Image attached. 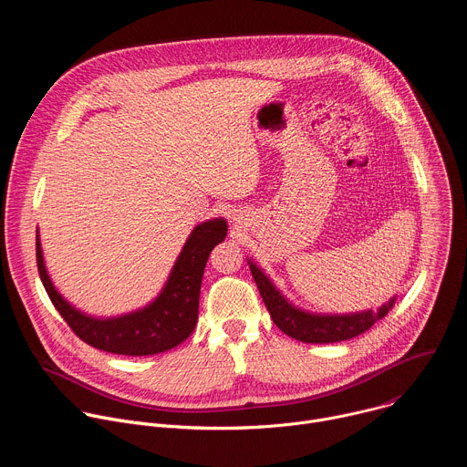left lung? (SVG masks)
<instances>
[{
    "label": "left lung",
    "instance_id": "8db88e82",
    "mask_svg": "<svg viewBox=\"0 0 467 467\" xmlns=\"http://www.w3.org/2000/svg\"><path fill=\"white\" fill-rule=\"evenodd\" d=\"M247 264L274 323L285 335L305 344H335L355 338L366 332L375 321L382 319L393 308L397 299V296H393L388 303L379 306L377 312L362 310L351 314H316L290 303L251 258H247Z\"/></svg>",
    "mask_w": 467,
    "mask_h": 467
}]
</instances>
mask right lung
<instances>
[{"label": "right lung", "instance_id": "1", "mask_svg": "<svg viewBox=\"0 0 467 467\" xmlns=\"http://www.w3.org/2000/svg\"><path fill=\"white\" fill-rule=\"evenodd\" d=\"M225 236V218H214L195 225L159 296L142 308L112 317L85 314L58 294L46 270L38 229L36 264L51 303L83 342L107 353L148 357L177 348L193 332L205 265L211 251L223 242Z\"/></svg>", "mask_w": 467, "mask_h": 467}]
</instances>
